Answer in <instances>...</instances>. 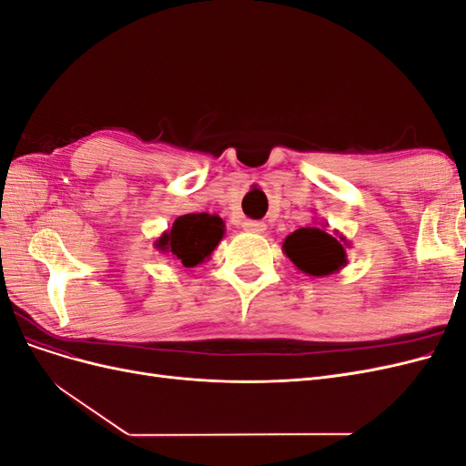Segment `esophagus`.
<instances>
[{"label":"esophagus","mask_w":466,"mask_h":466,"mask_svg":"<svg viewBox=\"0 0 466 466\" xmlns=\"http://www.w3.org/2000/svg\"><path fill=\"white\" fill-rule=\"evenodd\" d=\"M243 229L245 231H250V233H262L266 229V225L262 221H252V219H247L243 223Z\"/></svg>","instance_id":"34e87169"}]
</instances>
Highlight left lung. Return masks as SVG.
<instances>
[{
  "label": "left lung",
  "instance_id": "1",
  "mask_svg": "<svg viewBox=\"0 0 466 466\" xmlns=\"http://www.w3.org/2000/svg\"><path fill=\"white\" fill-rule=\"evenodd\" d=\"M344 238H334L319 228H301L286 237L284 252L288 258L309 276H330L346 264Z\"/></svg>",
  "mask_w": 466,
  "mask_h": 466
}]
</instances>
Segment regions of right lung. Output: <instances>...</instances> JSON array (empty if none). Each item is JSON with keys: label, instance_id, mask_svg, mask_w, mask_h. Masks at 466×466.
Instances as JSON below:
<instances>
[{"label": "right lung", "instance_id": "1", "mask_svg": "<svg viewBox=\"0 0 466 466\" xmlns=\"http://www.w3.org/2000/svg\"><path fill=\"white\" fill-rule=\"evenodd\" d=\"M223 228V219L216 214L180 216L175 219L173 228L155 241V248L180 260L182 266L194 268L202 264L219 245L225 233Z\"/></svg>", "mask_w": 466, "mask_h": 466}]
</instances>
